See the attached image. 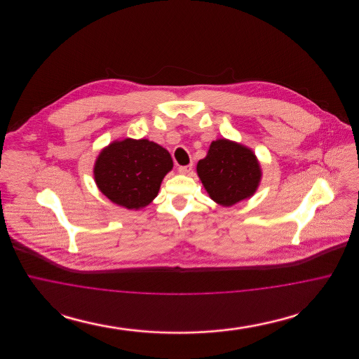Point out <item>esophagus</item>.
Wrapping results in <instances>:
<instances>
[{"label": "esophagus", "instance_id": "1", "mask_svg": "<svg viewBox=\"0 0 359 359\" xmlns=\"http://www.w3.org/2000/svg\"><path fill=\"white\" fill-rule=\"evenodd\" d=\"M191 171H192V164L180 165V167H179V172H180V173H189Z\"/></svg>", "mask_w": 359, "mask_h": 359}]
</instances>
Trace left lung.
<instances>
[{
	"label": "left lung",
	"instance_id": "1",
	"mask_svg": "<svg viewBox=\"0 0 359 359\" xmlns=\"http://www.w3.org/2000/svg\"><path fill=\"white\" fill-rule=\"evenodd\" d=\"M196 171L211 199L222 205H236L252 196L261 177L253 152L227 140L211 142Z\"/></svg>",
	"mask_w": 359,
	"mask_h": 359
}]
</instances>
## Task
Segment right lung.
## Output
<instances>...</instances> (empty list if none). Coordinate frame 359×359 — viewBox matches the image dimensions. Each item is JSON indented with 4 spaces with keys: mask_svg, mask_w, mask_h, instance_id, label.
I'll return each mask as SVG.
<instances>
[{
    "mask_svg": "<svg viewBox=\"0 0 359 359\" xmlns=\"http://www.w3.org/2000/svg\"><path fill=\"white\" fill-rule=\"evenodd\" d=\"M171 154L148 140L117 141L101 152L94 168L97 186L111 202L126 208L149 205L171 171Z\"/></svg>",
    "mask_w": 359,
    "mask_h": 359,
    "instance_id": "add662e5",
    "label": "right lung"
}]
</instances>
